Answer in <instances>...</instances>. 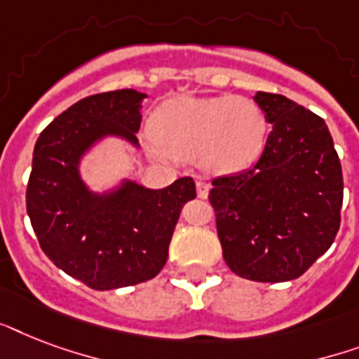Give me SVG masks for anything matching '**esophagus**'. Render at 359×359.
Masks as SVG:
<instances>
[{
    "label": "esophagus",
    "mask_w": 359,
    "mask_h": 359,
    "mask_svg": "<svg viewBox=\"0 0 359 359\" xmlns=\"http://www.w3.org/2000/svg\"><path fill=\"white\" fill-rule=\"evenodd\" d=\"M196 188H197V197H201V199H207V196H208V184H207V182H203V180H197Z\"/></svg>",
    "instance_id": "obj_1"
}]
</instances>
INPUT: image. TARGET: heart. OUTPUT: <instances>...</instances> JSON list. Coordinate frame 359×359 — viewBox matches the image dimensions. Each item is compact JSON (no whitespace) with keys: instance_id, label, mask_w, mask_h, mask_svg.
Listing matches in <instances>:
<instances>
[{"instance_id":"1","label":"heart","mask_w":359,"mask_h":359,"mask_svg":"<svg viewBox=\"0 0 359 359\" xmlns=\"http://www.w3.org/2000/svg\"><path fill=\"white\" fill-rule=\"evenodd\" d=\"M266 132V117L250 98H177L158 114L151 151L160 158L201 156L207 168L233 171L261 154Z\"/></svg>"}]
</instances>
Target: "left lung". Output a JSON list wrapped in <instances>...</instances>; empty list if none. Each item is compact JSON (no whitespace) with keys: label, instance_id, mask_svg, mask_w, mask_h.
Returning <instances> with one entry per match:
<instances>
[{"label":"left lung","instance_id":"8db88e82","mask_svg":"<svg viewBox=\"0 0 359 359\" xmlns=\"http://www.w3.org/2000/svg\"><path fill=\"white\" fill-rule=\"evenodd\" d=\"M272 124L255 165L212 180L208 201L227 266L240 278H300L334 244L343 171L328 126L294 100L259 91Z\"/></svg>","mask_w":359,"mask_h":359}]
</instances>
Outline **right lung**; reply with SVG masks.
<instances>
[{
  "mask_svg": "<svg viewBox=\"0 0 359 359\" xmlns=\"http://www.w3.org/2000/svg\"><path fill=\"white\" fill-rule=\"evenodd\" d=\"M143 93L134 89L87 97L42 130L33 151L25 207L48 259L95 290L149 281L168 261L173 229L196 182L182 177L163 190L124 182L95 196L78 175V160L106 134L137 145Z\"/></svg>",
  "mask_w": 359,
  "mask_h": 359,
  "instance_id": "right-lung-1",
  "label": "right lung"
}]
</instances>
